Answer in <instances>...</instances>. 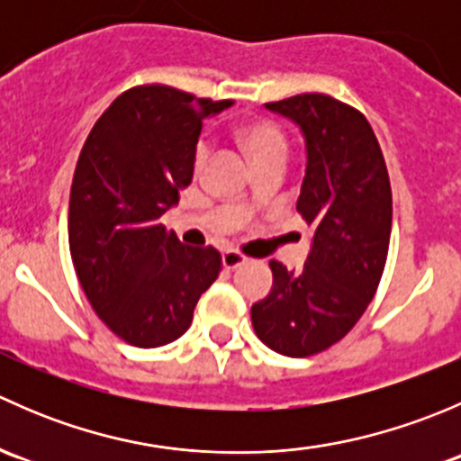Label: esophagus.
<instances>
[{
  "label": "esophagus",
  "mask_w": 461,
  "mask_h": 461,
  "mask_svg": "<svg viewBox=\"0 0 461 461\" xmlns=\"http://www.w3.org/2000/svg\"><path fill=\"white\" fill-rule=\"evenodd\" d=\"M245 263H248V258H245L240 252H234V249L222 254V265H225V269H236Z\"/></svg>",
  "instance_id": "obj_1"
}]
</instances>
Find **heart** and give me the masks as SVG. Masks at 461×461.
I'll return each mask as SVG.
<instances>
[{
    "instance_id": "b5f03b06",
    "label": "heart",
    "mask_w": 461,
    "mask_h": 461,
    "mask_svg": "<svg viewBox=\"0 0 461 461\" xmlns=\"http://www.w3.org/2000/svg\"><path fill=\"white\" fill-rule=\"evenodd\" d=\"M236 140L243 147L245 156L249 158L254 169H263V167L272 165L283 167L287 160V153H290V142H287L285 131L267 118H254L240 124L239 131H236ZM207 158V144L201 142L196 147V153H194V169H196V174H201L204 169Z\"/></svg>"
}]
</instances>
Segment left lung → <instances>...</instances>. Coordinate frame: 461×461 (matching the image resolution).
<instances>
[{
    "label": "left lung",
    "mask_w": 461,
    "mask_h": 461,
    "mask_svg": "<svg viewBox=\"0 0 461 461\" xmlns=\"http://www.w3.org/2000/svg\"><path fill=\"white\" fill-rule=\"evenodd\" d=\"M265 106L305 136L296 209L314 239L301 269L269 260L272 290L252 305V325L278 355L310 357L341 341L379 287L393 227L390 178L373 127L355 106L323 93Z\"/></svg>",
    "instance_id": "obj_1"
}]
</instances>
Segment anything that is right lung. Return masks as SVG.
Listing matches in <instances>:
<instances>
[{
  "label": "right lung",
  "instance_id": "obj_1",
  "mask_svg": "<svg viewBox=\"0 0 461 461\" xmlns=\"http://www.w3.org/2000/svg\"><path fill=\"white\" fill-rule=\"evenodd\" d=\"M231 106L167 85L111 102L88 133L68 203V248L88 303L136 348L176 341L218 278V249L187 248L160 216L194 178L207 115Z\"/></svg>",
  "mask_w": 461,
  "mask_h": 461
}]
</instances>
